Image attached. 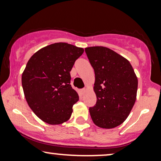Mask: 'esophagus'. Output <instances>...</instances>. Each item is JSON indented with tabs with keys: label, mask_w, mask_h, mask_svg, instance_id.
I'll use <instances>...</instances> for the list:
<instances>
[{
	"label": "esophagus",
	"mask_w": 161,
	"mask_h": 161,
	"mask_svg": "<svg viewBox=\"0 0 161 161\" xmlns=\"http://www.w3.org/2000/svg\"><path fill=\"white\" fill-rule=\"evenodd\" d=\"M81 91H82L83 92H86V88H84V89H82V90H81Z\"/></svg>",
	"instance_id": "34e87169"
}]
</instances>
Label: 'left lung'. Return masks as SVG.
Listing matches in <instances>:
<instances>
[{
    "mask_svg": "<svg viewBox=\"0 0 161 161\" xmlns=\"http://www.w3.org/2000/svg\"><path fill=\"white\" fill-rule=\"evenodd\" d=\"M85 52L96 77L97 102L90 108L91 118L99 128H116L128 118L136 102L137 77L128 59L108 47H89Z\"/></svg>",
    "mask_w": 161,
    "mask_h": 161,
    "instance_id": "obj_1",
    "label": "left lung"
}]
</instances>
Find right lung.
<instances>
[{
	"label": "right lung",
	"mask_w": 161,
	"mask_h": 161,
	"mask_svg": "<svg viewBox=\"0 0 161 161\" xmlns=\"http://www.w3.org/2000/svg\"><path fill=\"white\" fill-rule=\"evenodd\" d=\"M84 48L65 42L47 45L30 58L21 76L24 94L33 112L49 125L68 121L79 96L70 71Z\"/></svg>",
	"instance_id": "obj_1"
}]
</instances>
